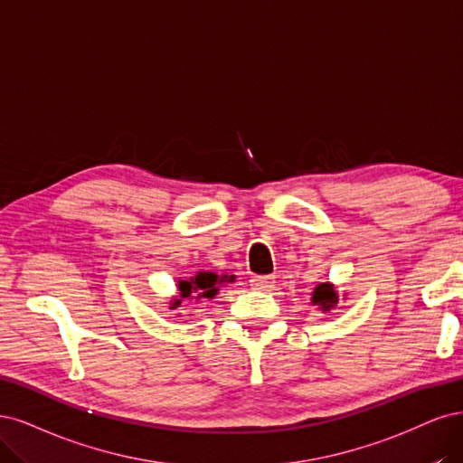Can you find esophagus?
<instances>
[{
  "label": "esophagus",
  "instance_id": "34e87169",
  "mask_svg": "<svg viewBox=\"0 0 463 463\" xmlns=\"http://www.w3.org/2000/svg\"><path fill=\"white\" fill-rule=\"evenodd\" d=\"M250 285L253 290H271L275 287V277L271 275H256L251 277Z\"/></svg>",
  "mask_w": 463,
  "mask_h": 463
}]
</instances>
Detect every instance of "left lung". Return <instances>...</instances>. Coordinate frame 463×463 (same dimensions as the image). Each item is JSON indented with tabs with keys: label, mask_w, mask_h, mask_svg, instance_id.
Instances as JSON below:
<instances>
[{
	"label": "left lung",
	"mask_w": 463,
	"mask_h": 463,
	"mask_svg": "<svg viewBox=\"0 0 463 463\" xmlns=\"http://www.w3.org/2000/svg\"><path fill=\"white\" fill-rule=\"evenodd\" d=\"M345 298H342V300H345ZM338 300H340L338 290L331 280L319 282V285L311 292V306H317V309L323 313H331L338 306Z\"/></svg>",
	"instance_id": "left-lung-1"
}]
</instances>
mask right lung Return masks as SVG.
Segmentation results:
<instances>
[{
  "label": "right lung",
  "mask_w": 463,
  "mask_h": 463,
  "mask_svg": "<svg viewBox=\"0 0 463 463\" xmlns=\"http://www.w3.org/2000/svg\"><path fill=\"white\" fill-rule=\"evenodd\" d=\"M234 280H236L234 275L215 273L210 269H200L186 280L178 279V282H176L178 292L169 300V309H176L184 300L196 302V304L213 300L221 287H225V285H229V282H234Z\"/></svg>",
  "instance_id": "1"
}]
</instances>
